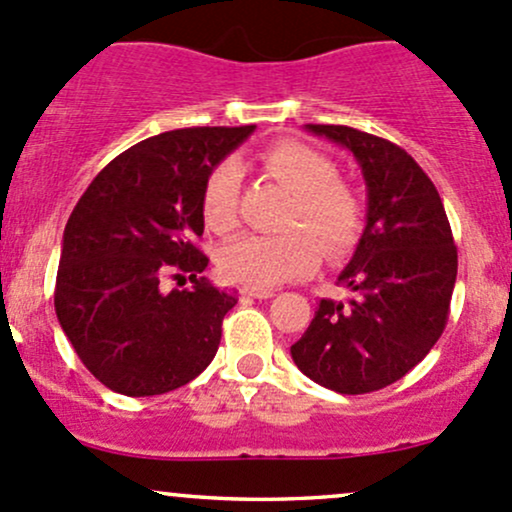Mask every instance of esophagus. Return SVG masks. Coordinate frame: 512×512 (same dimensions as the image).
<instances>
[{
	"instance_id": "obj_1",
	"label": "esophagus",
	"mask_w": 512,
	"mask_h": 512,
	"mask_svg": "<svg viewBox=\"0 0 512 512\" xmlns=\"http://www.w3.org/2000/svg\"><path fill=\"white\" fill-rule=\"evenodd\" d=\"M240 294L252 296V299H272L274 291L272 289H247V286H243V289H240Z\"/></svg>"
}]
</instances>
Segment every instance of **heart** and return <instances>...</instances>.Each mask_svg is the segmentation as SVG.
<instances>
[{
	"label": "heart",
	"instance_id": "heart-1",
	"mask_svg": "<svg viewBox=\"0 0 512 512\" xmlns=\"http://www.w3.org/2000/svg\"><path fill=\"white\" fill-rule=\"evenodd\" d=\"M260 165L291 192L282 235H247L223 247L221 274L247 289H272L311 274L328 257H340L357 243L364 206L355 189L338 179L328 155L299 140H277L260 153ZM240 170L221 162L209 172L201 192V213L213 233L228 235L240 221Z\"/></svg>",
	"mask_w": 512,
	"mask_h": 512
}]
</instances>
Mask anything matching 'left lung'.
Segmentation results:
<instances>
[{
    "mask_svg": "<svg viewBox=\"0 0 512 512\" xmlns=\"http://www.w3.org/2000/svg\"><path fill=\"white\" fill-rule=\"evenodd\" d=\"M306 128L355 155L369 201L367 228L338 277L352 299L320 301L291 357L325 389L372 393L403 379L440 340L457 245L435 184L406 150L350 126Z\"/></svg>",
    "mask_w": 512,
    "mask_h": 512,
    "instance_id": "left-lung-1",
    "label": "left lung"
}]
</instances>
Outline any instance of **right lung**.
<instances>
[{
	"mask_svg": "<svg viewBox=\"0 0 512 512\" xmlns=\"http://www.w3.org/2000/svg\"><path fill=\"white\" fill-rule=\"evenodd\" d=\"M255 126L160 133L109 162L63 233L55 313L84 367L123 396H157L196 379L221 345L235 294L201 277L209 257L201 192ZM187 273L192 290L159 289Z\"/></svg>",
	"mask_w": 512,
	"mask_h": 512,
	"instance_id": "obj_1",
	"label": "right lung"
}]
</instances>
